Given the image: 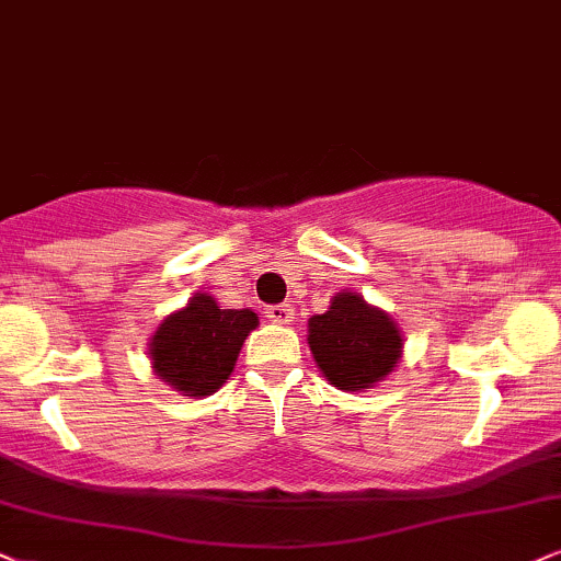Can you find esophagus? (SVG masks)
<instances>
[{
	"label": "esophagus",
	"instance_id": "esophagus-1",
	"mask_svg": "<svg viewBox=\"0 0 561 561\" xmlns=\"http://www.w3.org/2000/svg\"><path fill=\"white\" fill-rule=\"evenodd\" d=\"M266 316L272 318L274 323H293L295 310L289 308V305H272V308H266Z\"/></svg>",
	"mask_w": 561,
	"mask_h": 561
}]
</instances>
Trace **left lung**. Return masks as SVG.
Returning a JSON list of instances; mask_svg holds the SVG:
<instances>
[{
	"label": "left lung",
	"instance_id": "1",
	"mask_svg": "<svg viewBox=\"0 0 561 561\" xmlns=\"http://www.w3.org/2000/svg\"><path fill=\"white\" fill-rule=\"evenodd\" d=\"M308 346L318 370L339 391H365L396 370L403 333L386 310L359 293H336L329 310L308 321Z\"/></svg>",
	"mask_w": 561,
	"mask_h": 561
}]
</instances>
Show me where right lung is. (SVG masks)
Wrapping results in <instances>:
<instances>
[{"instance_id": "add662e5", "label": "right lung", "mask_w": 561, "mask_h": 561, "mask_svg": "<svg viewBox=\"0 0 561 561\" xmlns=\"http://www.w3.org/2000/svg\"><path fill=\"white\" fill-rule=\"evenodd\" d=\"M259 325L251 308L225 310L215 297L196 293L165 316L152 333V373L191 399L217 393L236 370L240 346Z\"/></svg>"}]
</instances>
